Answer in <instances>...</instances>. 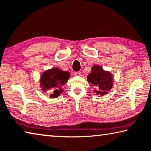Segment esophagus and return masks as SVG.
Segmentation results:
<instances>
[{
    "label": "esophagus",
    "mask_w": 151,
    "mask_h": 151,
    "mask_svg": "<svg viewBox=\"0 0 151 151\" xmlns=\"http://www.w3.org/2000/svg\"><path fill=\"white\" fill-rule=\"evenodd\" d=\"M74 74H75V76H81V73L79 72V71H76V72L74 73Z\"/></svg>",
    "instance_id": "esophagus-1"
}]
</instances>
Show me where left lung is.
<instances>
[{
	"label": "left lung",
	"mask_w": 151,
	"mask_h": 151,
	"mask_svg": "<svg viewBox=\"0 0 151 151\" xmlns=\"http://www.w3.org/2000/svg\"><path fill=\"white\" fill-rule=\"evenodd\" d=\"M88 82L91 83L97 90V94L105 95L113 86V76L109 71H104L101 67L94 65L91 72L87 77Z\"/></svg>",
	"instance_id": "1"
}]
</instances>
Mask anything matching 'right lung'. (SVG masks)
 <instances>
[{
	"instance_id": "1",
	"label": "right lung",
	"mask_w": 151,
	"mask_h": 151,
	"mask_svg": "<svg viewBox=\"0 0 151 151\" xmlns=\"http://www.w3.org/2000/svg\"><path fill=\"white\" fill-rule=\"evenodd\" d=\"M70 77L68 71H64L59 68H52L45 71L41 76L40 87L44 92L51 90L50 98H57L63 91L62 87Z\"/></svg>"
}]
</instances>
